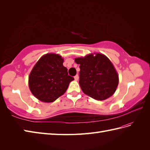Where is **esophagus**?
Segmentation results:
<instances>
[{"instance_id":"obj_1","label":"esophagus","mask_w":150,"mask_h":150,"mask_svg":"<svg viewBox=\"0 0 150 150\" xmlns=\"http://www.w3.org/2000/svg\"><path fill=\"white\" fill-rule=\"evenodd\" d=\"M78 79H79V76H78V75L77 74V75H76L75 76H74V79L76 81H78Z\"/></svg>"}]
</instances>
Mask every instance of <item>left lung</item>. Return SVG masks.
Wrapping results in <instances>:
<instances>
[{
	"instance_id": "8db88e82",
	"label": "left lung",
	"mask_w": 150,
	"mask_h": 150,
	"mask_svg": "<svg viewBox=\"0 0 150 150\" xmlns=\"http://www.w3.org/2000/svg\"><path fill=\"white\" fill-rule=\"evenodd\" d=\"M79 65L80 87L85 94L98 101L114 94L119 84V75L110 60L101 53H92L76 58Z\"/></svg>"
}]
</instances>
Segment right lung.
<instances>
[{"label": "right lung", "instance_id": "obj_1", "mask_svg": "<svg viewBox=\"0 0 150 150\" xmlns=\"http://www.w3.org/2000/svg\"><path fill=\"white\" fill-rule=\"evenodd\" d=\"M64 58L54 53H47L38 59L29 76V87L38 100L51 103L66 92L74 78L68 75L63 65Z\"/></svg>", "mask_w": 150, "mask_h": 150}]
</instances>
